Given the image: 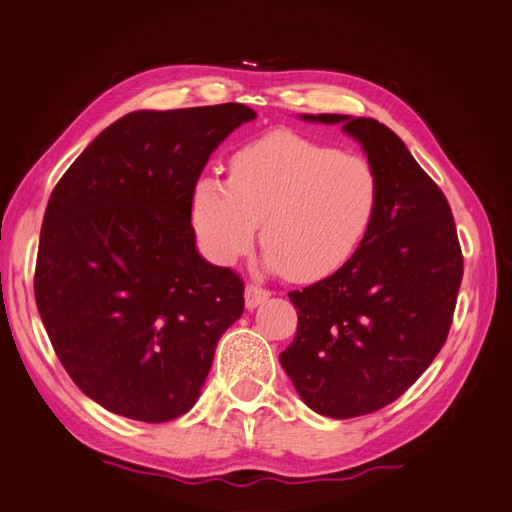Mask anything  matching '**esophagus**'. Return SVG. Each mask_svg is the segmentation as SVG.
I'll list each match as a JSON object with an SVG mask.
<instances>
[{
  "label": "esophagus",
  "instance_id": "1",
  "mask_svg": "<svg viewBox=\"0 0 512 512\" xmlns=\"http://www.w3.org/2000/svg\"><path fill=\"white\" fill-rule=\"evenodd\" d=\"M244 297H246V309L253 311V309H257L259 304H264L268 297H271V293L264 291V288H259V286L248 284L246 291H244Z\"/></svg>",
  "mask_w": 512,
  "mask_h": 512
}]
</instances>
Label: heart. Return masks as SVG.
I'll return each mask as SVG.
<instances>
[{"label": "heart", "instance_id": "b5f03b06", "mask_svg": "<svg viewBox=\"0 0 512 512\" xmlns=\"http://www.w3.org/2000/svg\"><path fill=\"white\" fill-rule=\"evenodd\" d=\"M378 201V174L365 156L275 129L232 154L228 181L199 176L190 221L203 255L221 266L253 246L262 221L266 271L306 284L356 255Z\"/></svg>", "mask_w": 512, "mask_h": 512}]
</instances>
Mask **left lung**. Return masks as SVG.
Masks as SVG:
<instances>
[{
	"instance_id": "1",
	"label": "left lung",
	"mask_w": 512,
	"mask_h": 512,
	"mask_svg": "<svg viewBox=\"0 0 512 512\" xmlns=\"http://www.w3.org/2000/svg\"><path fill=\"white\" fill-rule=\"evenodd\" d=\"M300 118L342 125L380 183L374 224L356 255L327 280L288 293L297 333L280 353L313 412L353 418L396 401L441 351L463 257L448 199L392 129L345 114Z\"/></svg>"
}]
</instances>
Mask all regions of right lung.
Here are the masks:
<instances>
[{
  "instance_id": "1",
  "label": "right lung",
  "mask_w": 512,
  "mask_h": 512,
  "mask_svg": "<svg viewBox=\"0 0 512 512\" xmlns=\"http://www.w3.org/2000/svg\"><path fill=\"white\" fill-rule=\"evenodd\" d=\"M226 102L132 111L91 141L44 212L35 302L73 383L105 410L165 423L192 410L244 282L201 257L190 194L255 120Z\"/></svg>"
}]
</instances>
